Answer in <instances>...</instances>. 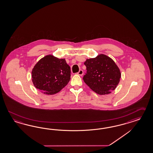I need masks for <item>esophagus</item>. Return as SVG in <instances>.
Returning <instances> with one entry per match:
<instances>
[{"mask_svg":"<svg viewBox=\"0 0 153 153\" xmlns=\"http://www.w3.org/2000/svg\"><path fill=\"white\" fill-rule=\"evenodd\" d=\"M77 74L79 75V76H82L83 74V71H82V70H79L78 73H77Z\"/></svg>","mask_w":153,"mask_h":153,"instance_id":"esophagus-1","label":"esophagus"}]
</instances>
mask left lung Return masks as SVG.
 Here are the masks:
<instances>
[{
	"instance_id": "1",
	"label": "left lung",
	"mask_w": 153,
	"mask_h": 153,
	"mask_svg": "<svg viewBox=\"0 0 153 153\" xmlns=\"http://www.w3.org/2000/svg\"><path fill=\"white\" fill-rule=\"evenodd\" d=\"M87 73L83 79L94 92L100 95L108 94L116 89L121 74L114 61L103 54L85 62Z\"/></svg>"
}]
</instances>
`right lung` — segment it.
<instances>
[{"label": "right lung", "instance_id": "1", "mask_svg": "<svg viewBox=\"0 0 153 153\" xmlns=\"http://www.w3.org/2000/svg\"><path fill=\"white\" fill-rule=\"evenodd\" d=\"M70 76V67L65 59H59L51 55L39 60L31 72L34 86L50 95L58 93L66 86Z\"/></svg>", "mask_w": 153, "mask_h": 153}]
</instances>
